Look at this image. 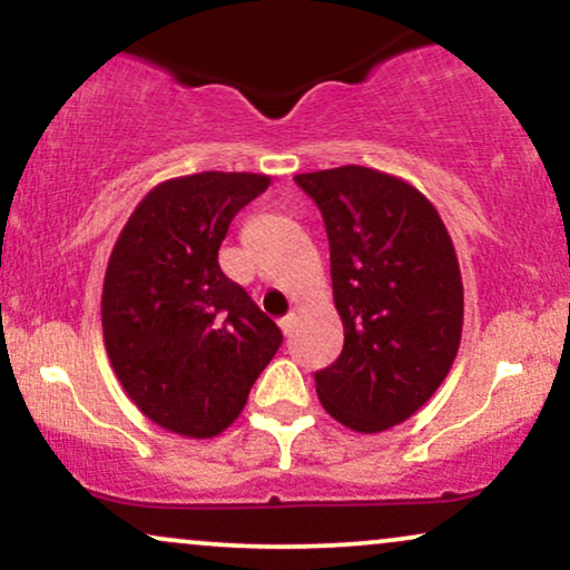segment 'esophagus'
Instances as JSON below:
<instances>
[{
    "label": "esophagus",
    "mask_w": 570,
    "mask_h": 570,
    "mask_svg": "<svg viewBox=\"0 0 570 570\" xmlns=\"http://www.w3.org/2000/svg\"><path fill=\"white\" fill-rule=\"evenodd\" d=\"M278 326H281V332H284V335H289V332H292V326H294V313H289V316H284V318H281Z\"/></svg>",
    "instance_id": "1"
}]
</instances>
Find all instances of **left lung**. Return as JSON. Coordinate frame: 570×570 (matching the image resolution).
<instances>
[{
  "instance_id": "8db88e82",
  "label": "left lung",
  "mask_w": 570,
  "mask_h": 570,
  "mask_svg": "<svg viewBox=\"0 0 570 570\" xmlns=\"http://www.w3.org/2000/svg\"><path fill=\"white\" fill-rule=\"evenodd\" d=\"M330 238L343 353L316 372L337 423L377 434L434 396L455 362L463 284L448 227L423 193L364 166L297 174Z\"/></svg>"
}]
</instances>
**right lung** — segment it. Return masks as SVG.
I'll use <instances>...</instances> for the list:
<instances>
[{"instance_id":"obj_1","label":"right lung","mask_w":570,"mask_h":570,"mask_svg":"<svg viewBox=\"0 0 570 570\" xmlns=\"http://www.w3.org/2000/svg\"><path fill=\"white\" fill-rule=\"evenodd\" d=\"M265 174L203 171L149 189L109 254L107 356L130 402L189 440L225 431L281 345V330L219 267L235 214Z\"/></svg>"}]
</instances>
